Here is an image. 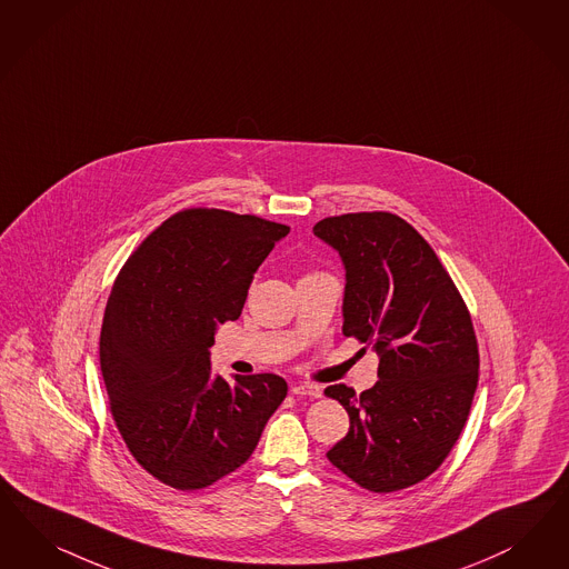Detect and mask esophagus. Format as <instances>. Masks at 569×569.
<instances>
[{
  "instance_id": "34e87169",
  "label": "esophagus",
  "mask_w": 569,
  "mask_h": 569,
  "mask_svg": "<svg viewBox=\"0 0 569 569\" xmlns=\"http://www.w3.org/2000/svg\"><path fill=\"white\" fill-rule=\"evenodd\" d=\"M295 396H310V398H320L322 396V387L316 383H295L291 386Z\"/></svg>"
}]
</instances>
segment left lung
Segmentation results:
<instances>
[{
    "instance_id": "left-lung-1",
    "label": "left lung",
    "mask_w": 569,
    "mask_h": 569,
    "mask_svg": "<svg viewBox=\"0 0 569 569\" xmlns=\"http://www.w3.org/2000/svg\"><path fill=\"white\" fill-rule=\"evenodd\" d=\"M313 234L346 266L343 335L379 353V381L325 393L349 415L327 457L370 492L431 476L467 422L479 377L469 310L429 242L402 218L372 211L327 218Z\"/></svg>"
}]
</instances>
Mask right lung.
I'll use <instances>...</instances> for the list:
<instances>
[{"mask_svg":"<svg viewBox=\"0 0 569 569\" xmlns=\"http://www.w3.org/2000/svg\"><path fill=\"white\" fill-rule=\"evenodd\" d=\"M289 226L223 209H183L129 256L110 291L100 370L131 457L176 490L237 471L287 398L272 372H211L218 325L237 320L251 280Z\"/></svg>","mask_w":569,"mask_h":569,"instance_id":"1","label":"right lung"}]
</instances>
